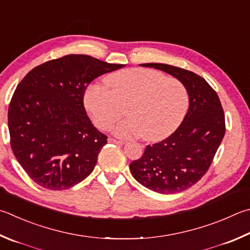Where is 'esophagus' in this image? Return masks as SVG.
<instances>
[{
	"mask_svg": "<svg viewBox=\"0 0 250 250\" xmlns=\"http://www.w3.org/2000/svg\"><path fill=\"white\" fill-rule=\"evenodd\" d=\"M108 142L109 143H115V144H120V145H124L125 144V141H119V140H116L113 138H108Z\"/></svg>",
	"mask_w": 250,
	"mask_h": 250,
	"instance_id": "obj_1",
	"label": "esophagus"
}]
</instances>
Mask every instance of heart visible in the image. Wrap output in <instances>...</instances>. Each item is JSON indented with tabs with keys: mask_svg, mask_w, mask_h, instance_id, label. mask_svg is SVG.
Instances as JSON below:
<instances>
[{
	"mask_svg": "<svg viewBox=\"0 0 250 250\" xmlns=\"http://www.w3.org/2000/svg\"><path fill=\"white\" fill-rule=\"evenodd\" d=\"M105 81L108 88L101 84L86 88L84 105L101 130L111 129L125 106L129 118L115 129L121 138L142 135L147 142H158L178 129L188 111L189 94L183 82L157 70H121Z\"/></svg>",
	"mask_w": 250,
	"mask_h": 250,
	"instance_id": "1",
	"label": "heart"
}]
</instances>
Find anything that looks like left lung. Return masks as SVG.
<instances>
[{"label": "left lung", "instance_id": "8db88e82", "mask_svg": "<svg viewBox=\"0 0 250 250\" xmlns=\"http://www.w3.org/2000/svg\"><path fill=\"white\" fill-rule=\"evenodd\" d=\"M178 79L189 94V109L168 138L147 145L130 164L131 174L153 191L170 194L197 184L208 169L225 134V116L214 89L200 75L164 63H143Z\"/></svg>", "mask_w": 250, "mask_h": 250}]
</instances>
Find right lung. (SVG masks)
<instances>
[{"label": "right lung", "mask_w": 250, "mask_h": 250, "mask_svg": "<svg viewBox=\"0 0 250 250\" xmlns=\"http://www.w3.org/2000/svg\"><path fill=\"white\" fill-rule=\"evenodd\" d=\"M122 66L67 54L34 67L20 82L8 106L10 143L36 184L65 190L93 171L107 135L86 115L84 92L93 80Z\"/></svg>", "instance_id": "right-lung-1"}]
</instances>
